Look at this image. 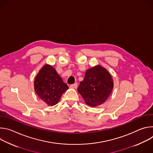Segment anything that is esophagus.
<instances>
[{"instance_id":"obj_1","label":"esophagus","mask_w":153,"mask_h":153,"mask_svg":"<svg viewBox=\"0 0 153 153\" xmlns=\"http://www.w3.org/2000/svg\"><path fill=\"white\" fill-rule=\"evenodd\" d=\"M70 87H71V88H77V83H74V84H71V85H70Z\"/></svg>"}]
</instances>
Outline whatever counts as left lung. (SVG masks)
I'll list each match as a JSON object with an SVG mask.
<instances>
[{
  "label": "left lung",
  "mask_w": 153,
  "mask_h": 153,
  "mask_svg": "<svg viewBox=\"0 0 153 153\" xmlns=\"http://www.w3.org/2000/svg\"><path fill=\"white\" fill-rule=\"evenodd\" d=\"M113 80L108 71L101 66H96L86 71L77 91L86 103L96 106L103 103L113 88Z\"/></svg>",
  "instance_id": "obj_1"
}]
</instances>
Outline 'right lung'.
Listing matches in <instances>:
<instances>
[{
	"label": "right lung",
	"instance_id": "obj_1",
	"mask_svg": "<svg viewBox=\"0 0 153 153\" xmlns=\"http://www.w3.org/2000/svg\"><path fill=\"white\" fill-rule=\"evenodd\" d=\"M68 88L56 70L49 65L43 67L34 81V90L39 97L48 105L58 103L63 93Z\"/></svg>",
	"mask_w": 153,
	"mask_h": 153
}]
</instances>
